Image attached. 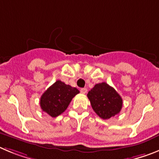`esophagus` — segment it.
<instances>
[{"label": "esophagus", "mask_w": 159, "mask_h": 159, "mask_svg": "<svg viewBox=\"0 0 159 159\" xmlns=\"http://www.w3.org/2000/svg\"><path fill=\"white\" fill-rule=\"evenodd\" d=\"M80 91H81V93L85 94V93H87V89L86 88H82V89H80Z\"/></svg>", "instance_id": "obj_1"}]
</instances>
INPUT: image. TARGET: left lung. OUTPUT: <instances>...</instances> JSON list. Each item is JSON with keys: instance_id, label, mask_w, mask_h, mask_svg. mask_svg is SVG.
<instances>
[{"instance_id": "1", "label": "left lung", "mask_w": 159, "mask_h": 159, "mask_svg": "<svg viewBox=\"0 0 159 159\" xmlns=\"http://www.w3.org/2000/svg\"><path fill=\"white\" fill-rule=\"evenodd\" d=\"M87 97L94 111L104 120L115 116L122 108L123 100L120 94L105 82L95 85Z\"/></svg>"}]
</instances>
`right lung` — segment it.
<instances>
[{"label": "right lung", "mask_w": 159, "mask_h": 159, "mask_svg": "<svg viewBox=\"0 0 159 159\" xmlns=\"http://www.w3.org/2000/svg\"><path fill=\"white\" fill-rule=\"evenodd\" d=\"M78 93H79L78 89L58 80L41 96L40 107L51 117H56L65 111Z\"/></svg>", "instance_id": "right-lung-1"}]
</instances>
